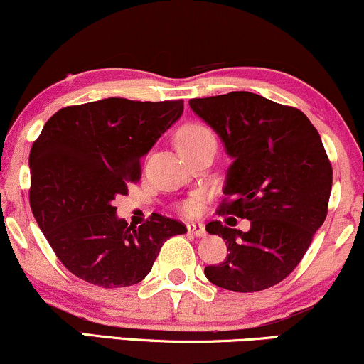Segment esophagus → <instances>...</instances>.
<instances>
[{"mask_svg":"<svg viewBox=\"0 0 364 364\" xmlns=\"http://www.w3.org/2000/svg\"><path fill=\"white\" fill-rule=\"evenodd\" d=\"M187 232L191 235H194V237H204L206 235V228H204L203 223H187Z\"/></svg>","mask_w":364,"mask_h":364,"instance_id":"34e87169","label":"esophagus"}]
</instances>
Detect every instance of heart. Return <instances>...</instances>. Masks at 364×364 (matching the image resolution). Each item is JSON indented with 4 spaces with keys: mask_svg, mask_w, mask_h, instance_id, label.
<instances>
[{
    "mask_svg": "<svg viewBox=\"0 0 364 364\" xmlns=\"http://www.w3.org/2000/svg\"><path fill=\"white\" fill-rule=\"evenodd\" d=\"M216 144L215 132H213L206 124L203 122H186L183 126L178 127V131L175 132V144H177L178 151L183 156L189 155V153L196 151V149L206 146V144ZM199 209V199H191L187 200L182 206V211L186 215H194Z\"/></svg>",
    "mask_w": 364,
    "mask_h": 364,
    "instance_id": "1",
    "label": "heart"
}]
</instances>
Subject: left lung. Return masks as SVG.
Returning a JSON list of instances; mask_svg holds the SVG:
<instances>
[{
  "mask_svg": "<svg viewBox=\"0 0 364 364\" xmlns=\"http://www.w3.org/2000/svg\"><path fill=\"white\" fill-rule=\"evenodd\" d=\"M189 105L233 160L218 211L250 221L249 232L206 225L230 254L204 274L230 291L271 288L291 274L326 221L332 165L318 131L301 110L250 92L192 98Z\"/></svg>",
  "mask_w": 364,
  "mask_h": 364,
  "instance_id": "left-lung-1",
  "label": "left lung"
}]
</instances>
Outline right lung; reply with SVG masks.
Here are the masks:
<instances>
[{"mask_svg":"<svg viewBox=\"0 0 364 364\" xmlns=\"http://www.w3.org/2000/svg\"><path fill=\"white\" fill-rule=\"evenodd\" d=\"M183 100L104 98L58 110L30 149V208L63 266L102 288L143 281L164 242L187 232L153 213L127 226L115 196L141 177L144 156L181 117Z\"/></svg>","mask_w":364,"mask_h":364,"instance_id":"1","label":"right lung"}]
</instances>
